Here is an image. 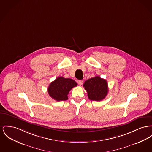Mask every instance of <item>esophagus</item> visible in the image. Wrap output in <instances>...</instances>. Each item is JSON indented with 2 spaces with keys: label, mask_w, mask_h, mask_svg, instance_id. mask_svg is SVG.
I'll list each match as a JSON object with an SVG mask.
<instances>
[{
  "label": "esophagus",
  "mask_w": 152,
  "mask_h": 152,
  "mask_svg": "<svg viewBox=\"0 0 152 152\" xmlns=\"http://www.w3.org/2000/svg\"><path fill=\"white\" fill-rule=\"evenodd\" d=\"M77 83H78V84L79 86H81L83 84V80H78L77 81Z\"/></svg>",
  "instance_id": "obj_1"
}]
</instances>
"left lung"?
I'll use <instances>...</instances> for the list:
<instances>
[{"mask_svg": "<svg viewBox=\"0 0 152 152\" xmlns=\"http://www.w3.org/2000/svg\"><path fill=\"white\" fill-rule=\"evenodd\" d=\"M83 87L91 100L101 101L106 98L108 94V84L105 79L95 76L86 81Z\"/></svg>", "mask_w": 152, "mask_h": 152, "instance_id": "8db88e82", "label": "left lung"}]
</instances>
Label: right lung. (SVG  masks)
<instances>
[{
  "label": "right lung",
  "mask_w": 152,
  "mask_h": 152,
  "mask_svg": "<svg viewBox=\"0 0 152 152\" xmlns=\"http://www.w3.org/2000/svg\"><path fill=\"white\" fill-rule=\"evenodd\" d=\"M77 86L76 82L71 79L58 77L50 84L48 92L50 96L56 101L66 100L69 91Z\"/></svg>",
  "instance_id": "1"
}]
</instances>
